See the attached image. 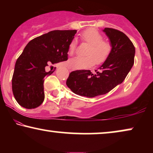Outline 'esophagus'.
I'll return each mask as SVG.
<instances>
[{"label": "esophagus", "instance_id": "obj_1", "mask_svg": "<svg viewBox=\"0 0 153 153\" xmlns=\"http://www.w3.org/2000/svg\"><path fill=\"white\" fill-rule=\"evenodd\" d=\"M68 69H69V70H70V71H72V70H73L72 68H70V67H69V68H68Z\"/></svg>", "mask_w": 153, "mask_h": 153}]
</instances>
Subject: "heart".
<instances>
[{
  "label": "heart",
  "mask_w": 153,
  "mask_h": 153,
  "mask_svg": "<svg viewBox=\"0 0 153 153\" xmlns=\"http://www.w3.org/2000/svg\"><path fill=\"white\" fill-rule=\"evenodd\" d=\"M81 40L91 45L86 52V56H75L68 61V65L72 69H83L93 65L101 64L107 59L112 50V46L109 42L104 40V36L99 31L91 28L84 31L81 35ZM77 41L72 39L70 44L68 53L72 56L75 53Z\"/></svg>",
  "instance_id": "b5f03b06"
}]
</instances>
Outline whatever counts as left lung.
I'll return each mask as SVG.
<instances>
[{
  "mask_svg": "<svg viewBox=\"0 0 153 153\" xmlns=\"http://www.w3.org/2000/svg\"><path fill=\"white\" fill-rule=\"evenodd\" d=\"M103 31L110 39L111 52L95 74L86 70L70 73L66 84L76 95L87 97L104 95L120 84L132 68L135 47L129 37L114 28H105Z\"/></svg>",
  "mask_w": 153,
  "mask_h": 153,
  "instance_id": "left-lung-1",
  "label": "left lung"
}]
</instances>
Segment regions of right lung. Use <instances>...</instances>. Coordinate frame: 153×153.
<instances>
[{
	"label": "right lung",
	"instance_id": "obj_1",
	"mask_svg": "<svg viewBox=\"0 0 153 153\" xmlns=\"http://www.w3.org/2000/svg\"><path fill=\"white\" fill-rule=\"evenodd\" d=\"M76 30H52L28 43L16 61L12 79V92L18 104L35 108L45 100L44 81L53 72L48 67L68 59L70 44Z\"/></svg>",
	"mask_w": 153,
	"mask_h": 153
}]
</instances>
